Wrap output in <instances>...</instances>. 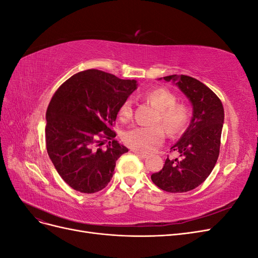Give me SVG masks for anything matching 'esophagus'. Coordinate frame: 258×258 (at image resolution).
<instances>
[{
	"instance_id": "esophagus-1",
	"label": "esophagus",
	"mask_w": 258,
	"mask_h": 258,
	"mask_svg": "<svg viewBox=\"0 0 258 258\" xmlns=\"http://www.w3.org/2000/svg\"><path fill=\"white\" fill-rule=\"evenodd\" d=\"M134 153L138 156V157H140V158H146V157H147V155H146V154H144V153L138 152V151H134Z\"/></svg>"
}]
</instances>
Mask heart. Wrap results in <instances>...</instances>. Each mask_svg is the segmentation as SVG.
<instances>
[{
	"label": "heart",
	"instance_id": "1",
	"mask_svg": "<svg viewBox=\"0 0 258 258\" xmlns=\"http://www.w3.org/2000/svg\"><path fill=\"white\" fill-rule=\"evenodd\" d=\"M143 98L156 107L152 117L153 124L134 126L124 131L122 141L130 148L141 153H150L159 146L165 140V130L168 135L176 137L183 134L190 119V112L185 104L176 103V97L166 88H156L145 92ZM134 115V103L127 99L119 110L122 120H129ZM160 123V126L158 123Z\"/></svg>",
	"mask_w": 258,
	"mask_h": 258
}]
</instances>
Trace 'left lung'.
Instances as JSON below:
<instances>
[{
    "mask_svg": "<svg viewBox=\"0 0 258 258\" xmlns=\"http://www.w3.org/2000/svg\"><path fill=\"white\" fill-rule=\"evenodd\" d=\"M163 80L174 82L190 100L192 118L189 127L170 152L177 158H167L165 166L152 174L153 183L168 192H186L204 183L220 155L224 122L222 101L209 87L187 75H169Z\"/></svg>",
    "mask_w": 258,
    "mask_h": 258,
    "instance_id": "left-lung-1",
    "label": "left lung"
}]
</instances>
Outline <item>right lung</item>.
Masks as SVG:
<instances>
[{
  "label": "right lung",
  "mask_w": 258,
  "mask_h": 258,
  "mask_svg": "<svg viewBox=\"0 0 258 258\" xmlns=\"http://www.w3.org/2000/svg\"><path fill=\"white\" fill-rule=\"evenodd\" d=\"M136 89L135 80L91 69L74 74L54 92L46 112V148L73 189L93 194L110 183L116 160L128 152L115 140L113 127L120 106ZM105 143L107 148L101 149Z\"/></svg>",
  "instance_id": "1"
}]
</instances>
